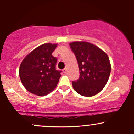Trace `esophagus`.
Listing matches in <instances>:
<instances>
[{
  "mask_svg": "<svg viewBox=\"0 0 134 134\" xmlns=\"http://www.w3.org/2000/svg\"><path fill=\"white\" fill-rule=\"evenodd\" d=\"M62 71H63V72H64V73H66V72H67V68H64L62 70Z\"/></svg>",
  "mask_w": 134,
  "mask_h": 134,
  "instance_id": "34e87169",
  "label": "esophagus"
}]
</instances>
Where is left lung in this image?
Here are the masks:
<instances>
[{"label":"left lung","instance_id":"1","mask_svg":"<svg viewBox=\"0 0 134 134\" xmlns=\"http://www.w3.org/2000/svg\"><path fill=\"white\" fill-rule=\"evenodd\" d=\"M69 45L76 55L80 71L78 80L72 81L74 90L82 96H94L108 81L111 72L108 57L99 48L86 41H75Z\"/></svg>","mask_w":134,"mask_h":134}]
</instances>
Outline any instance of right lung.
<instances>
[{
	"mask_svg": "<svg viewBox=\"0 0 134 134\" xmlns=\"http://www.w3.org/2000/svg\"><path fill=\"white\" fill-rule=\"evenodd\" d=\"M57 44L44 43L24 58L19 67L23 85L30 93L45 96L56 87L62 72L56 69L57 59L52 55Z\"/></svg>",
	"mask_w": 134,
	"mask_h": 134,
	"instance_id": "right-lung-1",
	"label": "right lung"
}]
</instances>
